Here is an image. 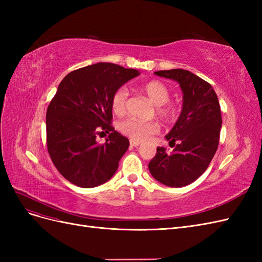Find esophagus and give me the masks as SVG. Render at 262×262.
<instances>
[{
	"instance_id": "esophagus-1",
	"label": "esophagus",
	"mask_w": 262,
	"mask_h": 262,
	"mask_svg": "<svg viewBox=\"0 0 262 262\" xmlns=\"http://www.w3.org/2000/svg\"><path fill=\"white\" fill-rule=\"evenodd\" d=\"M141 144L140 141H134V140H130V145L131 146H139Z\"/></svg>"
}]
</instances>
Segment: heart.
<instances>
[{
	"label": "heart",
	"mask_w": 262,
	"mask_h": 262,
	"mask_svg": "<svg viewBox=\"0 0 262 262\" xmlns=\"http://www.w3.org/2000/svg\"><path fill=\"white\" fill-rule=\"evenodd\" d=\"M139 91L146 95L147 98L153 102L155 114L158 118L166 122L176 120L179 109L176 104L168 101L170 93L167 85L158 80H150L142 83ZM128 90L125 87H119L115 91L112 97V109L117 116H122L126 112V99H128ZM118 129L123 136L134 141H143L160 131V124L155 121L142 122L136 119H125L118 123Z\"/></svg>",
	"instance_id": "b5f03b06"
}]
</instances>
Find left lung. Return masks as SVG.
Segmentation results:
<instances>
[{"mask_svg":"<svg viewBox=\"0 0 262 262\" xmlns=\"http://www.w3.org/2000/svg\"><path fill=\"white\" fill-rule=\"evenodd\" d=\"M156 75L179 83L184 106L165 138L173 147H157L148 163L152 176L168 187H185L207 170L215 154L222 126L221 107L211 84L182 69L157 71Z\"/></svg>","mask_w":262,"mask_h":262,"instance_id":"8db88e82","label":"left lung"}]
</instances>
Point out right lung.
I'll return each instance as SVG.
<instances>
[{"label": "right lung", "instance_id": "add662e5", "mask_svg": "<svg viewBox=\"0 0 262 262\" xmlns=\"http://www.w3.org/2000/svg\"><path fill=\"white\" fill-rule=\"evenodd\" d=\"M140 73L114 63H96L70 72L47 109V148L55 168L73 185L93 188L117 171L129 140L113 126L112 97ZM108 133L105 144L97 135Z\"/></svg>", "mask_w": 262, "mask_h": 262}]
</instances>
